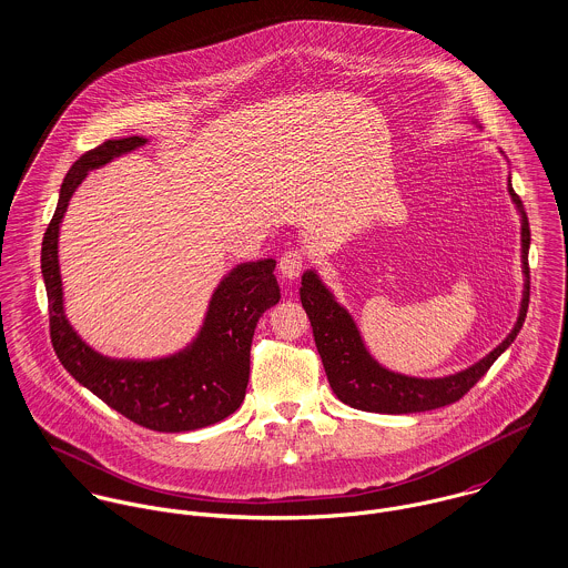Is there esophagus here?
<instances>
[{
  "mask_svg": "<svg viewBox=\"0 0 568 568\" xmlns=\"http://www.w3.org/2000/svg\"><path fill=\"white\" fill-rule=\"evenodd\" d=\"M304 262H306V253L302 248H288L280 257V271L286 280H295L304 271Z\"/></svg>",
  "mask_w": 568,
  "mask_h": 568,
  "instance_id": "obj_1",
  "label": "esophagus"
}]
</instances>
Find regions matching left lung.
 <instances>
[{
	"label": "left lung",
	"instance_id": "8db88e82",
	"mask_svg": "<svg viewBox=\"0 0 568 568\" xmlns=\"http://www.w3.org/2000/svg\"><path fill=\"white\" fill-rule=\"evenodd\" d=\"M507 190L511 194V201L520 210L523 221V273H525V291H523V304L520 315L514 329L507 334V338L475 363L473 367L448 376V378H410L403 374H394L378 365L369 352L363 345V338L358 334V327L347 315L343 306H338L332 297V293L322 284L315 271H306L302 275V306L313 325V336L317 352L324 363L325 376L336 394V398L345 405L372 410V413H419V410H433L439 406L453 405L462 400L484 376L491 363L514 343L520 327L525 324L527 308H529V221L523 210L520 196L514 192L511 181H507Z\"/></svg>",
	"mask_w": 568,
	"mask_h": 568
}]
</instances>
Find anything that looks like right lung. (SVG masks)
<instances>
[{
    "label": "right lung",
    "instance_id": "add662e5",
    "mask_svg": "<svg viewBox=\"0 0 568 568\" xmlns=\"http://www.w3.org/2000/svg\"><path fill=\"white\" fill-rule=\"evenodd\" d=\"M144 144L140 135L106 140L70 168L43 236L41 273L48 291L50 338L61 365L131 422L160 433H183L216 424L243 405L253 332L262 313L280 302V286L273 275L275 260L239 264L214 291L194 343L158 361L106 358L82 341L63 313L59 227L89 170Z\"/></svg>",
    "mask_w": 568,
    "mask_h": 568
}]
</instances>
